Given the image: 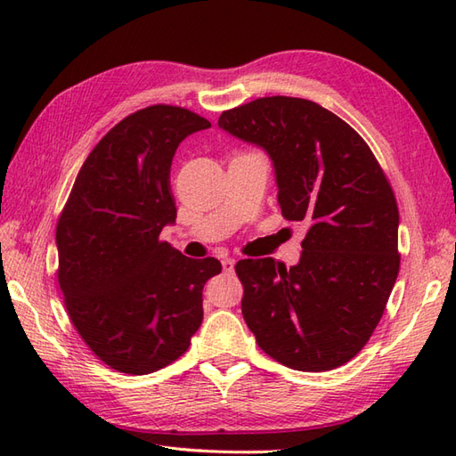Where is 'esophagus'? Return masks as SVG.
<instances>
[{
    "label": "esophagus",
    "mask_w": 456,
    "mask_h": 456,
    "mask_svg": "<svg viewBox=\"0 0 456 456\" xmlns=\"http://www.w3.org/2000/svg\"><path fill=\"white\" fill-rule=\"evenodd\" d=\"M221 265H223V270H225V273H231V270H233V266H235V258H223L221 260Z\"/></svg>",
    "instance_id": "34e87169"
}]
</instances>
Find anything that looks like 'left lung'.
<instances>
[{
	"label": "left lung",
	"instance_id": "obj_1",
	"mask_svg": "<svg viewBox=\"0 0 456 456\" xmlns=\"http://www.w3.org/2000/svg\"><path fill=\"white\" fill-rule=\"evenodd\" d=\"M219 127L270 154L282 216L307 229L296 266L237 263L248 329L294 370L343 366L372 337L400 273L390 180L361 134L315 102L258 98L223 111Z\"/></svg>",
	"mask_w": 456,
	"mask_h": 456
}]
</instances>
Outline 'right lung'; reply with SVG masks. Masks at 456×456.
<instances>
[{
    "label": "right lung",
    "instance_id": "add662e5",
    "mask_svg": "<svg viewBox=\"0 0 456 456\" xmlns=\"http://www.w3.org/2000/svg\"><path fill=\"white\" fill-rule=\"evenodd\" d=\"M178 105H149L95 144L56 223L58 284L90 351L125 374H151L188 351L217 258L160 240L176 219L170 167L188 134L209 129Z\"/></svg>",
    "mask_w": 456,
    "mask_h": 456
}]
</instances>
